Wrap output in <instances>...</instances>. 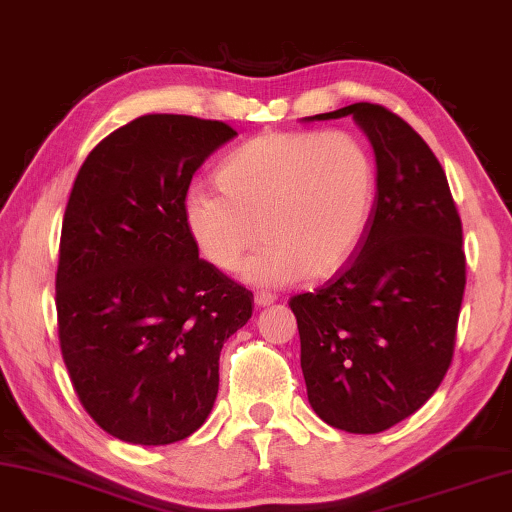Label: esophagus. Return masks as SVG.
Listing matches in <instances>:
<instances>
[{
    "mask_svg": "<svg viewBox=\"0 0 512 512\" xmlns=\"http://www.w3.org/2000/svg\"><path fill=\"white\" fill-rule=\"evenodd\" d=\"M276 301V297L272 292H256L254 294V303L258 308H265V306H270V303H274Z\"/></svg>",
    "mask_w": 512,
    "mask_h": 512,
    "instance_id": "34e87169",
    "label": "esophagus"
}]
</instances>
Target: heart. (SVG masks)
Returning <instances> with one entry per match:
<instances>
[{
  "label": "heart",
  "instance_id": "1",
  "mask_svg": "<svg viewBox=\"0 0 512 512\" xmlns=\"http://www.w3.org/2000/svg\"><path fill=\"white\" fill-rule=\"evenodd\" d=\"M220 191L193 186L184 200L188 236L222 272L281 288L328 279L351 261L369 227L378 175L369 148L348 132H263L222 161Z\"/></svg>",
  "mask_w": 512,
  "mask_h": 512
}]
</instances>
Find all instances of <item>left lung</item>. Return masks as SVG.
Segmentation results:
<instances>
[{
  "label": "left lung",
  "mask_w": 512,
  "mask_h": 512,
  "mask_svg": "<svg viewBox=\"0 0 512 512\" xmlns=\"http://www.w3.org/2000/svg\"><path fill=\"white\" fill-rule=\"evenodd\" d=\"M353 116L378 164L373 213L355 256L290 308L308 400L324 423L378 434L434 396L452 364L465 290L461 218L423 137L375 103L308 116Z\"/></svg>",
  "instance_id": "obj_1"
}]
</instances>
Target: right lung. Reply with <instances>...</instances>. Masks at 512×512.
<instances>
[{
    "instance_id": "add662e5",
    "label": "right lung",
    "mask_w": 512,
    "mask_h": 512,
    "mask_svg": "<svg viewBox=\"0 0 512 512\" xmlns=\"http://www.w3.org/2000/svg\"><path fill=\"white\" fill-rule=\"evenodd\" d=\"M222 121L146 114L89 152L62 220V360L94 423L134 445L191 436L218 396L222 344L254 294L200 258L184 200L195 170L236 137Z\"/></svg>"
}]
</instances>
